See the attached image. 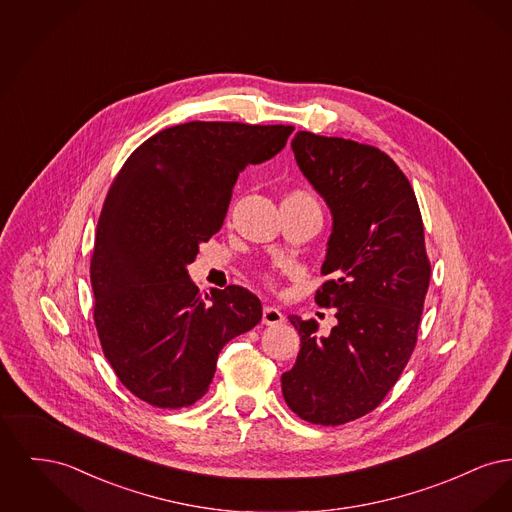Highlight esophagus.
<instances>
[{"label":"esophagus","instance_id":"34e87169","mask_svg":"<svg viewBox=\"0 0 512 512\" xmlns=\"http://www.w3.org/2000/svg\"><path fill=\"white\" fill-rule=\"evenodd\" d=\"M286 318L284 315L276 309V307H265L263 309V324L267 326H276V324H282Z\"/></svg>","mask_w":512,"mask_h":512}]
</instances>
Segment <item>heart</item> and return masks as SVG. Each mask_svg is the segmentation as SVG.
<instances>
[{
	"label": "heart",
	"mask_w": 512,
	"mask_h": 512,
	"mask_svg": "<svg viewBox=\"0 0 512 512\" xmlns=\"http://www.w3.org/2000/svg\"><path fill=\"white\" fill-rule=\"evenodd\" d=\"M284 201H313V203H317L313 195L307 194V192H303V190H293V192L286 195V199H284ZM261 276H263V280H265L267 284H270V286L274 284V274H270V272H263Z\"/></svg>",
	"instance_id": "heart-1"
}]
</instances>
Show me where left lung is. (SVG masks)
Wrapping results in <instances>:
<instances>
[{"label":"left lung","mask_w":512,"mask_h":512,"mask_svg":"<svg viewBox=\"0 0 512 512\" xmlns=\"http://www.w3.org/2000/svg\"><path fill=\"white\" fill-rule=\"evenodd\" d=\"M292 149L334 217L315 301L338 324L320 336L315 320L290 315L301 349L282 393L299 418L340 426L372 413L405 370L432 267L416 195L390 155L313 132Z\"/></svg>","instance_id":"8db88e82"}]
</instances>
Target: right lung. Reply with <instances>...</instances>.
I'll return each mask as SVG.
<instances>
[{"label": "right lung", "mask_w": 512, "mask_h": 512, "mask_svg": "<svg viewBox=\"0 0 512 512\" xmlns=\"http://www.w3.org/2000/svg\"><path fill=\"white\" fill-rule=\"evenodd\" d=\"M292 132L176 124L136 147L115 176L90 263L94 322L122 386L147 405H194L209 391L220 349L261 322L257 295L242 286L203 295L186 265L219 232L240 172L280 153Z\"/></svg>", "instance_id": "add662e5"}]
</instances>
